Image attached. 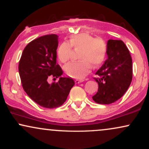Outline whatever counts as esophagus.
Masks as SVG:
<instances>
[{
    "label": "esophagus",
    "instance_id": "esophagus-1",
    "mask_svg": "<svg viewBox=\"0 0 149 149\" xmlns=\"http://www.w3.org/2000/svg\"><path fill=\"white\" fill-rule=\"evenodd\" d=\"M82 82H83V80H75V83H76V84L82 83Z\"/></svg>",
    "mask_w": 149,
    "mask_h": 149
}]
</instances>
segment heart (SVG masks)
Segmentation results:
<instances>
[{
  "label": "heart",
  "instance_id": "1",
  "mask_svg": "<svg viewBox=\"0 0 149 149\" xmlns=\"http://www.w3.org/2000/svg\"><path fill=\"white\" fill-rule=\"evenodd\" d=\"M71 47L81 49L79 54L80 61L70 62L64 66L66 74L73 78H83L90 72L92 65L94 67L100 66L107 57L108 47L104 39L95 38L90 34L82 33L71 36L69 42H64L59 46L57 57L61 62L69 60Z\"/></svg>",
  "mask_w": 149,
  "mask_h": 149
}]
</instances>
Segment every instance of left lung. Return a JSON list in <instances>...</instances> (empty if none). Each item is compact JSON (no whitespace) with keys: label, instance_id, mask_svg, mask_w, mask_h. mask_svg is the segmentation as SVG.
<instances>
[{"label":"left lung","instance_id":"left-lung-1","mask_svg":"<svg viewBox=\"0 0 149 149\" xmlns=\"http://www.w3.org/2000/svg\"><path fill=\"white\" fill-rule=\"evenodd\" d=\"M108 59L96 72L98 91L92 99L97 104H110L120 99L132 79V61L130 51L120 40H109Z\"/></svg>","mask_w":149,"mask_h":149}]
</instances>
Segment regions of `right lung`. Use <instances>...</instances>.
I'll return each instance as SVG.
<instances>
[{
    "mask_svg": "<svg viewBox=\"0 0 149 149\" xmlns=\"http://www.w3.org/2000/svg\"><path fill=\"white\" fill-rule=\"evenodd\" d=\"M58 36L45 35L32 40L25 47L19 62V73L23 89L40 107L53 109L64 103L75 85L71 78L61 77L49 84V77L57 78L63 71L57 61Z\"/></svg>",
    "mask_w": 149,
    "mask_h": 149,
    "instance_id": "1",
    "label": "right lung"
}]
</instances>
